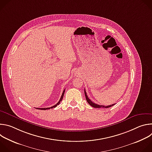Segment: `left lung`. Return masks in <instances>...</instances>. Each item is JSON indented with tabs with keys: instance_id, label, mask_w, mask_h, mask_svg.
I'll use <instances>...</instances> for the list:
<instances>
[{
	"instance_id": "obj_1",
	"label": "left lung",
	"mask_w": 152,
	"mask_h": 152,
	"mask_svg": "<svg viewBox=\"0 0 152 152\" xmlns=\"http://www.w3.org/2000/svg\"><path fill=\"white\" fill-rule=\"evenodd\" d=\"M84 92H85V97H86V101H87V102L89 103V104H90L91 106H93V107H96V108H100V107H103V108H107V107H110L113 106H114L115 104H111V105H108V106H103V105H99V104H97L94 102H93L87 96V94H86V91L85 90H84Z\"/></svg>"
}]
</instances>
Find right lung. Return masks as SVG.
I'll return each mask as SVG.
<instances>
[{"label": "right lung", "instance_id": "add662e5", "mask_svg": "<svg viewBox=\"0 0 152 152\" xmlns=\"http://www.w3.org/2000/svg\"><path fill=\"white\" fill-rule=\"evenodd\" d=\"M64 93H65V90L63 91V92H62V96H61V98H60V99H59V102L56 104H55L54 106H52V107H45V108H37V109H38V110H50V108L52 109V108H53V107H56L57 106V105H58L59 103H60V102L62 101V99H63V97H64Z\"/></svg>", "mask_w": 152, "mask_h": 152}]
</instances>
